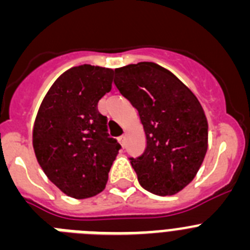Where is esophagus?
I'll return each instance as SVG.
<instances>
[{"label":"esophagus","mask_w":250,"mask_h":250,"mask_svg":"<svg viewBox=\"0 0 250 250\" xmlns=\"http://www.w3.org/2000/svg\"><path fill=\"white\" fill-rule=\"evenodd\" d=\"M119 143L121 144V146H125V135H121L119 136Z\"/></svg>","instance_id":"esophagus-1"}]
</instances>
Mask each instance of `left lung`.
I'll return each instance as SVG.
<instances>
[{
    "label": "left lung",
    "instance_id": "obj_1",
    "mask_svg": "<svg viewBox=\"0 0 250 250\" xmlns=\"http://www.w3.org/2000/svg\"><path fill=\"white\" fill-rule=\"evenodd\" d=\"M114 83L135 107L144 127V152L130 158L140 185L163 196L184 189L208 149L207 118L195 95L154 62L116 68Z\"/></svg>",
    "mask_w": 250,
    "mask_h": 250
}]
</instances>
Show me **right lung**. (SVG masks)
I'll list each match as a JSON object with an SVG mask.
<instances>
[{"mask_svg":"<svg viewBox=\"0 0 250 250\" xmlns=\"http://www.w3.org/2000/svg\"><path fill=\"white\" fill-rule=\"evenodd\" d=\"M111 68L80 65L51 86L37 112L32 143L40 167L66 195L85 199L104 190L121 149L110 138L98 103L111 90Z\"/></svg>","mask_w":250,"mask_h":250,"instance_id":"right-lung-1","label":"right lung"}]
</instances>
